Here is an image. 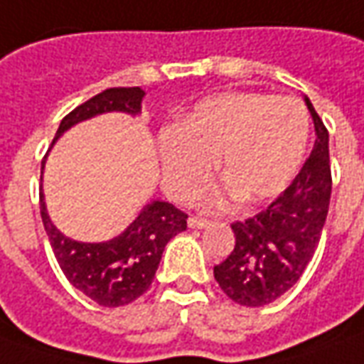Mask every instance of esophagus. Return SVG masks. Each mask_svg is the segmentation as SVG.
Instances as JSON below:
<instances>
[{
  "instance_id": "1",
  "label": "esophagus",
  "mask_w": 364,
  "mask_h": 364,
  "mask_svg": "<svg viewBox=\"0 0 364 364\" xmlns=\"http://www.w3.org/2000/svg\"><path fill=\"white\" fill-rule=\"evenodd\" d=\"M187 223H189L191 228H205V226L210 225V220H207V218H200V217H191Z\"/></svg>"
}]
</instances>
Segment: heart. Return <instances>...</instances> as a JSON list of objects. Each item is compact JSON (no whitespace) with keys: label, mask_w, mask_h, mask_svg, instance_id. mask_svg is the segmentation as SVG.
<instances>
[{"label":"heart","mask_w":364,"mask_h":364,"mask_svg":"<svg viewBox=\"0 0 364 364\" xmlns=\"http://www.w3.org/2000/svg\"><path fill=\"white\" fill-rule=\"evenodd\" d=\"M309 141L306 106L288 96L223 92L187 112L179 126L157 136L164 189L191 203L213 177L215 159L225 183L208 199L223 207L232 197L260 203L279 195L296 177Z\"/></svg>","instance_id":"1"}]
</instances>
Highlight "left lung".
<instances>
[{"instance_id":"8db88e82","label":"left lung","mask_w":364,"mask_h":364,"mask_svg":"<svg viewBox=\"0 0 364 364\" xmlns=\"http://www.w3.org/2000/svg\"><path fill=\"white\" fill-rule=\"evenodd\" d=\"M306 104L315 126V146L286 191L258 215L232 223L236 244L215 266V279L232 301L262 307L284 296L307 268L323 232L331 199L329 132Z\"/></svg>"}]
</instances>
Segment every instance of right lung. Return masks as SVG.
<instances>
[{"label":"right lung","mask_w":364,"mask_h":364,"mask_svg":"<svg viewBox=\"0 0 364 364\" xmlns=\"http://www.w3.org/2000/svg\"><path fill=\"white\" fill-rule=\"evenodd\" d=\"M141 98L144 90L139 86L106 88L68 112L58 126L57 138L70 126L104 112L138 114ZM43 165L45 157L41 167ZM39 197L41 218L60 270L78 291L102 307L128 306L146 294L156 278L165 244L187 228V213L171 203L154 200L144 207L139 217L120 236L108 242H78L63 235L50 223L43 200V189Z\"/></svg>","instance_id":"right-lung-1"}]
</instances>
